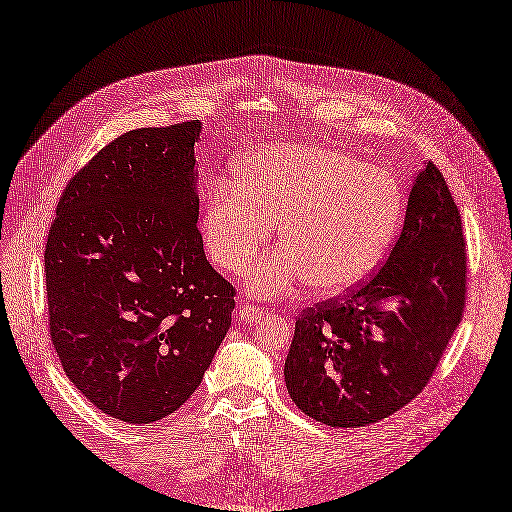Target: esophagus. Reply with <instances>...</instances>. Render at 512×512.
I'll return each mask as SVG.
<instances>
[{
  "instance_id": "obj_1",
  "label": "esophagus",
  "mask_w": 512,
  "mask_h": 512,
  "mask_svg": "<svg viewBox=\"0 0 512 512\" xmlns=\"http://www.w3.org/2000/svg\"><path fill=\"white\" fill-rule=\"evenodd\" d=\"M239 317H241L243 324H256L264 317V311L260 307L250 305V303H243V305H239Z\"/></svg>"
}]
</instances>
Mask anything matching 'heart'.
Masks as SVG:
<instances>
[{"instance_id":"1","label":"heart","mask_w":512,"mask_h":512,"mask_svg":"<svg viewBox=\"0 0 512 512\" xmlns=\"http://www.w3.org/2000/svg\"><path fill=\"white\" fill-rule=\"evenodd\" d=\"M404 195L385 167L317 144H275L245 158L235 186L205 201V252L218 269L250 267L279 222L281 248L252 269L248 290L281 296L303 281L343 294L373 273L398 231Z\"/></svg>"}]
</instances>
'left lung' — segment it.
Returning <instances> with one entry per match:
<instances>
[{
  "instance_id": "8db88e82",
  "label": "left lung",
  "mask_w": 512,
  "mask_h": 512,
  "mask_svg": "<svg viewBox=\"0 0 512 512\" xmlns=\"http://www.w3.org/2000/svg\"><path fill=\"white\" fill-rule=\"evenodd\" d=\"M464 305L462 218L443 173L424 163L383 267L298 315L284 366L290 398L330 428L390 417L428 385Z\"/></svg>"
}]
</instances>
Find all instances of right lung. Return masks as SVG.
<instances>
[{
	"label": "right lung",
	"mask_w": 512,
	"mask_h": 512,
	"mask_svg": "<svg viewBox=\"0 0 512 512\" xmlns=\"http://www.w3.org/2000/svg\"><path fill=\"white\" fill-rule=\"evenodd\" d=\"M201 122L135 129L84 165L44 252L50 339L97 409L152 424L197 390L231 328L235 288L197 228Z\"/></svg>",
	"instance_id": "right-lung-1"
}]
</instances>
